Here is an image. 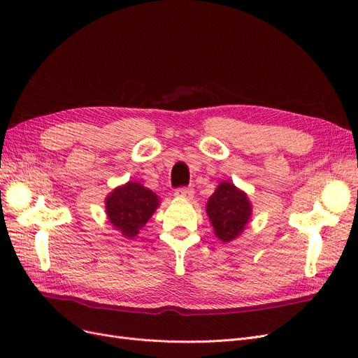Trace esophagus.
Returning a JSON list of instances; mask_svg holds the SVG:
<instances>
[{
  "label": "esophagus",
  "instance_id": "1",
  "mask_svg": "<svg viewBox=\"0 0 358 358\" xmlns=\"http://www.w3.org/2000/svg\"><path fill=\"white\" fill-rule=\"evenodd\" d=\"M176 196H182V198H188L191 199L194 196V189L192 188H178L175 191Z\"/></svg>",
  "mask_w": 358,
  "mask_h": 358
}]
</instances>
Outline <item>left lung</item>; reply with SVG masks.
Returning <instances> with one entry per match:
<instances>
[{"instance_id":"left-lung-1","label":"left lung","mask_w":358,"mask_h":358,"mask_svg":"<svg viewBox=\"0 0 358 358\" xmlns=\"http://www.w3.org/2000/svg\"><path fill=\"white\" fill-rule=\"evenodd\" d=\"M206 211L214 234L222 242H229L244 232L251 219L252 206L244 191L231 182H222L208 198Z\"/></svg>"}]
</instances>
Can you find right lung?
Instances as JSON below:
<instances>
[{
  "label": "right lung",
  "mask_w": 358,
  "mask_h": 358,
  "mask_svg": "<svg viewBox=\"0 0 358 358\" xmlns=\"http://www.w3.org/2000/svg\"><path fill=\"white\" fill-rule=\"evenodd\" d=\"M159 206V196L138 182H127L106 198L108 222L131 239L139 234Z\"/></svg>",
  "instance_id": "add662e5"
}]
</instances>
